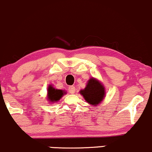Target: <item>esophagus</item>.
Wrapping results in <instances>:
<instances>
[{"mask_svg":"<svg viewBox=\"0 0 152 152\" xmlns=\"http://www.w3.org/2000/svg\"><path fill=\"white\" fill-rule=\"evenodd\" d=\"M68 90H69V93L71 94H74V93H76V88L74 86H70L69 88H68Z\"/></svg>","mask_w":152,"mask_h":152,"instance_id":"34e87169","label":"esophagus"}]
</instances>
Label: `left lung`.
<instances>
[{"instance_id": "1", "label": "left lung", "mask_w": 152, "mask_h": 152, "mask_svg": "<svg viewBox=\"0 0 152 152\" xmlns=\"http://www.w3.org/2000/svg\"><path fill=\"white\" fill-rule=\"evenodd\" d=\"M80 93L88 103L98 105L105 98V87L101 82L95 77L90 78L84 89L80 90Z\"/></svg>"}]
</instances>
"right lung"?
<instances>
[{"mask_svg": "<svg viewBox=\"0 0 152 152\" xmlns=\"http://www.w3.org/2000/svg\"><path fill=\"white\" fill-rule=\"evenodd\" d=\"M66 91L64 90L56 89L52 85H49L47 88V99L50 103H57L59 101L64 95H66Z\"/></svg>", "mask_w": 152, "mask_h": 152, "instance_id": "right-lung-1", "label": "right lung"}]
</instances>
